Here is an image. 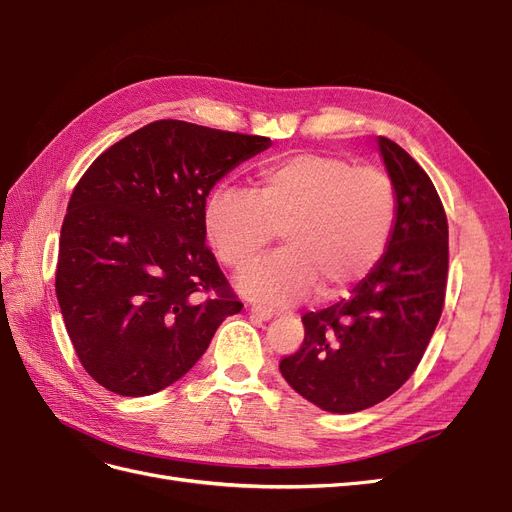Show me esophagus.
<instances>
[{
	"label": "esophagus",
	"mask_w": 512,
	"mask_h": 512,
	"mask_svg": "<svg viewBox=\"0 0 512 512\" xmlns=\"http://www.w3.org/2000/svg\"><path fill=\"white\" fill-rule=\"evenodd\" d=\"M250 312H252L256 318H260V320H271V318L275 316V309H271V307H267V305H258V303H252V305H250Z\"/></svg>",
	"instance_id": "obj_1"
}]
</instances>
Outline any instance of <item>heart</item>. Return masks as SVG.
Masks as SVG:
<instances>
[{
  "label": "heart",
  "mask_w": 512,
  "mask_h": 512,
  "mask_svg": "<svg viewBox=\"0 0 512 512\" xmlns=\"http://www.w3.org/2000/svg\"><path fill=\"white\" fill-rule=\"evenodd\" d=\"M397 200L376 168L297 153L265 164L256 188L220 185L205 203V232L230 269H243L280 232L284 250L247 267L237 286L247 297L290 303L316 288L342 294L378 265L391 241Z\"/></svg>",
  "instance_id": "heart-1"
}]
</instances>
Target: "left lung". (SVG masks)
<instances>
[{"mask_svg": "<svg viewBox=\"0 0 512 512\" xmlns=\"http://www.w3.org/2000/svg\"><path fill=\"white\" fill-rule=\"evenodd\" d=\"M397 218L389 245L350 297L305 314L301 348L280 363L284 380L314 406L352 414L391 397L421 363L446 292L448 224L425 170L378 136Z\"/></svg>", "mask_w": 512, "mask_h": 512, "instance_id": "8db88e82", "label": "left lung"}]
</instances>
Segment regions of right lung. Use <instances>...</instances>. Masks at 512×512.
<instances>
[{
	"label": "right lung",
	"instance_id": "1",
	"mask_svg": "<svg viewBox=\"0 0 512 512\" xmlns=\"http://www.w3.org/2000/svg\"><path fill=\"white\" fill-rule=\"evenodd\" d=\"M271 138L162 119L108 147L76 183L55 292L87 374L145 397L177 382L241 312L205 245V203Z\"/></svg>",
	"mask_w": 512,
	"mask_h": 512
}]
</instances>
